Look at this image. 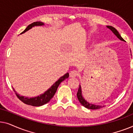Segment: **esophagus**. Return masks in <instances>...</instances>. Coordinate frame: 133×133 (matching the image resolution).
Returning <instances> with one entry per match:
<instances>
[{
  "instance_id": "34e87169",
  "label": "esophagus",
  "mask_w": 133,
  "mask_h": 133,
  "mask_svg": "<svg viewBox=\"0 0 133 133\" xmlns=\"http://www.w3.org/2000/svg\"><path fill=\"white\" fill-rule=\"evenodd\" d=\"M78 75V72L77 71L73 70L70 72V76L71 77H75Z\"/></svg>"
}]
</instances>
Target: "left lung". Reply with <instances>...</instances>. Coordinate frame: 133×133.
Returning <instances> with one entry per match:
<instances>
[{"mask_svg":"<svg viewBox=\"0 0 133 133\" xmlns=\"http://www.w3.org/2000/svg\"><path fill=\"white\" fill-rule=\"evenodd\" d=\"M107 27L108 28L110 29V30H111V31L113 32V33L115 34V35L117 36V37L119 38L120 40H121V41H124V39H123V38L121 37V36L119 34V32H118L114 28V27H112L111 26H107ZM77 99H78V100H79V101L80 102V103H81L83 107H85V108H87L88 109H90V110H97V109L102 108V106H101V105H96L94 104H91V103H90L89 102H87L86 100L84 99V98L83 97L82 94L81 86L80 85H79V90H78V91L77 93Z\"/></svg>","mask_w":133,"mask_h":133,"instance_id":"obj_1","label":"left lung"}]
</instances>
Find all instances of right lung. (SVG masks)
Listing matches in <instances>:
<instances>
[{"mask_svg":"<svg viewBox=\"0 0 133 133\" xmlns=\"http://www.w3.org/2000/svg\"><path fill=\"white\" fill-rule=\"evenodd\" d=\"M44 25V23L42 22H33L31 24L29 25L28 26L26 27V29H25L22 32H21V34L24 33V32L30 30L31 28H32L33 26H42V25ZM68 77H69V73L68 72H67V73L65 74V75H63V76H62V77H60L59 79L57 81H56V82L54 83L48 90L44 92V93L42 94H41L40 96H37V97H35L28 98L26 97H24V96H21L19 94H18L17 92H16V91L14 88L12 89H13L14 91L15 92L17 97L19 98L22 102H23V103H25V104L31 105V106H34V107H40V106H42V105L46 104V103H48V102L50 101L52 97H53V96L54 94H55L58 87H59V85H60V83H61L62 81H64L65 79H67Z\"/></svg>","mask_w":133,"mask_h":133,"instance_id":"add662e5","label":"right lung"}]
</instances>
